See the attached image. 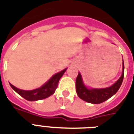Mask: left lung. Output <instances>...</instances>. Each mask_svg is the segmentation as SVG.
I'll use <instances>...</instances> for the list:
<instances>
[{
  "label": "left lung",
  "instance_id": "left-lung-1",
  "mask_svg": "<svg viewBox=\"0 0 134 134\" xmlns=\"http://www.w3.org/2000/svg\"><path fill=\"white\" fill-rule=\"evenodd\" d=\"M124 62H122V75L119 80L110 87L100 89H89L87 88L83 82L80 72H79L76 79V91L78 97L86 102L93 104H99L105 101L116 93L120 88L124 78Z\"/></svg>",
  "mask_w": 134,
  "mask_h": 134
}]
</instances>
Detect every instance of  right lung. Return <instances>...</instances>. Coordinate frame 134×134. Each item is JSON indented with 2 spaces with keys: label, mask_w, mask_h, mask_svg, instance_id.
Here are the masks:
<instances>
[{
  "label": "right lung",
  "mask_w": 134,
  "mask_h": 134,
  "mask_svg": "<svg viewBox=\"0 0 134 134\" xmlns=\"http://www.w3.org/2000/svg\"><path fill=\"white\" fill-rule=\"evenodd\" d=\"M66 69L67 68L63 70L58 73L55 74L42 87L33 90H23L18 89L11 83H10V86L18 94L20 95L21 97L27 100L35 101V100L44 99L46 98H48L55 92V90L58 86L59 79L62 77V75H64Z\"/></svg>",
  "instance_id": "add662e5"
}]
</instances>
